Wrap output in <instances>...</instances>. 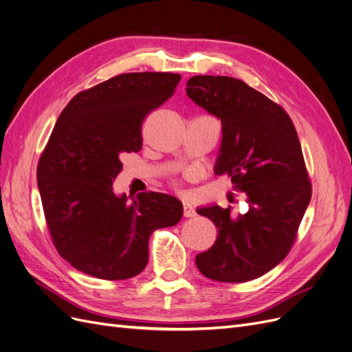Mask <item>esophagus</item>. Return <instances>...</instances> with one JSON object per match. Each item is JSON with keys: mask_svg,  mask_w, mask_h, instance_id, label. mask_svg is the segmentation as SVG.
Returning a JSON list of instances; mask_svg holds the SVG:
<instances>
[{"mask_svg": "<svg viewBox=\"0 0 352 352\" xmlns=\"http://www.w3.org/2000/svg\"><path fill=\"white\" fill-rule=\"evenodd\" d=\"M184 216L185 217H194L195 216V210L194 207L189 204L188 201H184Z\"/></svg>", "mask_w": 352, "mask_h": 352, "instance_id": "1", "label": "esophagus"}]
</instances>
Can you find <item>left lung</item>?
<instances>
[{"instance_id": "obj_1", "label": "left lung", "mask_w": 352, "mask_h": 352, "mask_svg": "<svg viewBox=\"0 0 352 352\" xmlns=\"http://www.w3.org/2000/svg\"><path fill=\"white\" fill-rule=\"evenodd\" d=\"M186 95L221 122L214 173H228L248 204L236 217L230 207L197 208L219 232L214 245L197 255V267L217 282L257 279L289 252L311 199L294 123L280 105L235 78L194 76Z\"/></svg>"}]
</instances>
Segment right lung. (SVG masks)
I'll return each mask as SVG.
<instances>
[{
	"label": "right lung",
	"instance_id": "add662e5",
	"mask_svg": "<svg viewBox=\"0 0 352 352\" xmlns=\"http://www.w3.org/2000/svg\"><path fill=\"white\" fill-rule=\"evenodd\" d=\"M177 73H123L79 92L39 158L38 189L56 248L74 269L105 280L140 274L148 241L184 216L177 198L116 195L122 157L142 148L145 116L172 97Z\"/></svg>",
	"mask_w": 352,
	"mask_h": 352
}]
</instances>
